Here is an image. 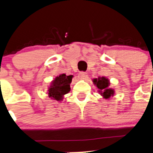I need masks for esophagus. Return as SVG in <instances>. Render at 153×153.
Wrapping results in <instances>:
<instances>
[{"label": "esophagus", "instance_id": "34e87169", "mask_svg": "<svg viewBox=\"0 0 153 153\" xmlns=\"http://www.w3.org/2000/svg\"><path fill=\"white\" fill-rule=\"evenodd\" d=\"M79 77L81 79H85L86 78H88V74L86 72L82 71L79 74Z\"/></svg>", "mask_w": 153, "mask_h": 153}]
</instances>
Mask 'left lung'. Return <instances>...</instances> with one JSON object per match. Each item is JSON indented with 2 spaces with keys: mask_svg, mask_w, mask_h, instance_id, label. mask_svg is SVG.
Here are the masks:
<instances>
[{
  "mask_svg": "<svg viewBox=\"0 0 153 153\" xmlns=\"http://www.w3.org/2000/svg\"><path fill=\"white\" fill-rule=\"evenodd\" d=\"M94 84L97 85V88L100 89L101 94H102V96H103L104 98H110L111 96H113L114 94L113 90L108 88L109 81L105 77H99L98 79H94Z\"/></svg>",
  "mask_w": 153,
  "mask_h": 153,
  "instance_id": "1",
  "label": "left lung"
}]
</instances>
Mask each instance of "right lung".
I'll use <instances>...</instances> for the list:
<instances>
[{
  "mask_svg": "<svg viewBox=\"0 0 153 153\" xmlns=\"http://www.w3.org/2000/svg\"><path fill=\"white\" fill-rule=\"evenodd\" d=\"M72 76H66L65 74L56 77L51 83L48 90L49 97L59 101L62 100V96L70 91V83L71 82Z\"/></svg>",
  "mask_w": 153,
  "mask_h": 153,
  "instance_id": "obj_1",
  "label": "right lung"
}]
</instances>
